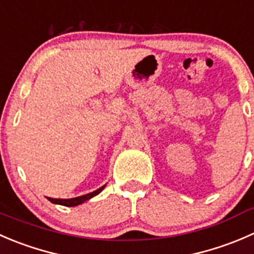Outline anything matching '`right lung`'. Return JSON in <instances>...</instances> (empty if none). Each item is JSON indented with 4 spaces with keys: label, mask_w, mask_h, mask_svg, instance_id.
Segmentation results:
<instances>
[{
    "label": "right lung",
    "mask_w": 254,
    "mask_h": 254,
    "mask_svg": "<svg viewBox=\"0 0 254 254\" xmlns=\"http://www.w3.org/2000/svg\"><path fill=\"white\" fill-rule=\"evenodd\" d=\"M105 187H106V185L101 187L100 189L95 190L94 192H90V194L82 195V196H79V197H74V199H53V197H48V200H49L50 202H53V204L63 205V206H77V205L82 204V202H85L86 200L94 197L95 195L100 194V192L105 189Z\"/></svg>",
    "instance_id": "right-lung-1"
}]
</instances>
